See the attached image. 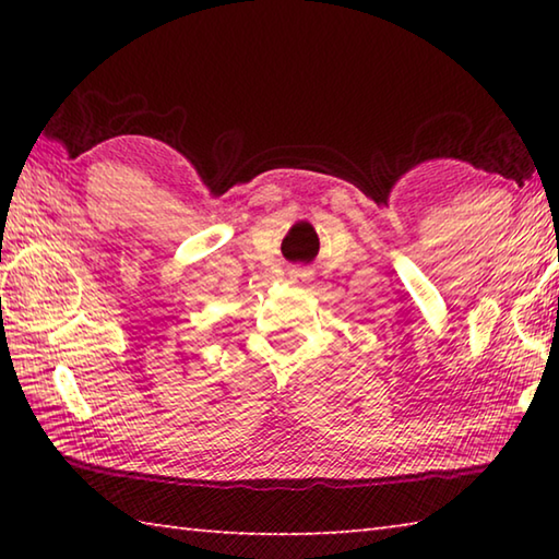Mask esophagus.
Listing matches in <instances>:
<instances>
[{
  "mask_svg": "<svg viewBox=\"0 0 559 559\" xmlns=\"http://www.w3.org/2000/svg\"><path fill=\"white\" fill-rule=\"evenodd\" d=\"M308 276H310V273L306 269H293L290 271V278H296V281H306Z\"/></svg>",
  "mask_w": 559,
  "mask_h": 559,
  "instance_id": "34e87169",
  "label": "esophagus"
}]
</instances>
